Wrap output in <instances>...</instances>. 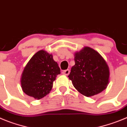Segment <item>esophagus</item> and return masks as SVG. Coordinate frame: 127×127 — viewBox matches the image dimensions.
Returning <instances> with one entry per match:
<instances>
[{
  "label": "esophagus",
  "mask_w": 127,
  "mask_h": 127,
  "mask_svg": "<svg viewBox=\"0 0 127 127\" xmlns=\"http://www.w3.org/2000/svg\"><path fill=\"white\" fill-rule=\"evenodd\" d=\"M69 72H70L69 69H66V70H64V71H63V74L67 76V75H68L69 74Z\"/></svg>",
  "instance_id": "1"
}]
</instances>
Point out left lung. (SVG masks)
Segmentation results:
<instances>
[{
	"label": "left lung",
	"mask_w": 127,
	"mask_h": 127,
	"mask_svg": "<svg viewBox=\"0 0 127 127\" xmlns=\"http://www.w3.org/2000/svg\"><path fill=\"white\" fill-rule=\"evenodd\" d=\"M75 64L72 66L69 79L80 93L91 97L100 93L109 83V69L100 54L85 47L75 54Z\"/></svg>",
	"instance_id": "left-lung-1"
}]
</instances>
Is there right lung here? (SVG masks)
<instances>
[{
	"label": "right lung",
	"instance_id": "1",
	"mask_svg": "<svg viewBox=\"0 0 127 127\" xmlns=\"http://www.w3.org/2000/svg\"><path fill=\"white\" fill-rule=\"evenodd\" d=\"M60 73V68L52 54L39 51L24 68L21 78L23 91L35 99H42L49 94L53 82Z\"/></svg>",
	"mask_w": 127,
	"mask_h": 127
}]
</instances>
